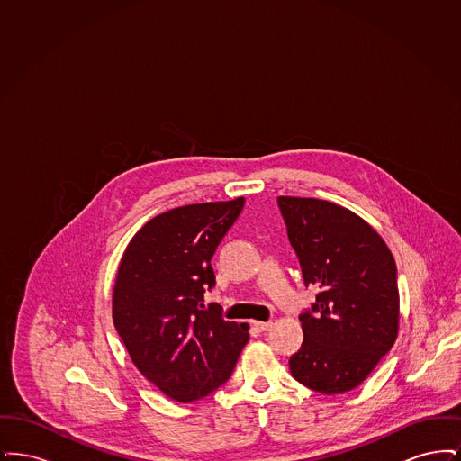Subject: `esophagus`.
I'll return each instance as SVG.
<instances>
[{
  "label": "esophagus",
  "instance_id": "34e87169",
  "mask_svg": "<svg viewBox=\"0 0 461 461\" xmlns=\"http://www.w3.org/2000/svg\"><path fill=\"white\" fill-rule=\"evenodd\" d=\"M252 325L259 330V331H266V330L271 329L273 323L271 321H252Z\"/></svg>",
  "mask_w": 461,
  "mask_h": 461
}]
</instances>
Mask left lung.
Wrapping results in <instances>:
<instances>
[{
    "label": "left lung",
    "mask_w": 461,
    "mask_h": 461,
    "mask_svg": "<svg viewBox=\"0 0 461 461\" xmlns=\"http://www.w3.org/2000/svg\"><path fill=\"white\" fill-rule=\"evenodd\" d=\"M306 286L304 342L290 357L292 376L321 394L357 387L394 346L399 290L394 258L366 221L318 198L278 197Z\"/></svg>",
    "instance_id": "8db88e82"
}]
</instances>
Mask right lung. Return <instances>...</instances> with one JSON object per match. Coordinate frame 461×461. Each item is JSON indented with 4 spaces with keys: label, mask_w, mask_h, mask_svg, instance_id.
I'll use <instances>...</instances> for the list:
<instances>
[{
    "label": "right lung",
    "mask_w": 461,
    "mask_h": 461,
    "mask_svg": "<svg viewBox=\"0 0 461 461\" xmlns=\"http://www.w3.org/2000/svg\"><path fill=\"white\" fill-rule=\"evenodd\" d=\"M245 198L176 207L149 221L119 264L112 316L134 366L179 402L214 393L233 372L249 325L203 306L211 259Z\"/></svg>",
    "instance_id": "add662e5"
}]
</instances>
